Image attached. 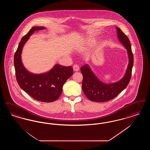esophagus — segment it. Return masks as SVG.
Segmentation results:
<instances>
[{"mask_svg":"<svg viewBox=\"0 0 150 150\" xmlns=\"http://www.w3.org/2000/svg\"><path fill=\"white\" fill-rule=\"evenodd\" d=\"M73 69L75 71H78L79 70V66L78 64H74L73 66Z\"/></svg>","mask_w":150,"mask_h":150,"instance_id":"1","label":"esophagus"}]
</instances>
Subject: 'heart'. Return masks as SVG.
Wrapping results in <instances>:
<instances>
[{
  "mask_svg": "<svg viewBox=\"0 0 150 150\" xmlns=\"http://www.w3.org/2000/svg\"><path fill=\"white\" fill-rule=\"evenodd\" d=\"M87 43L90 44V43H91V41L89 40H87Z\"/></svg>",
  "mask_w": 150,
  "mask_h": 150,
  "instance_id": "obj_1",
  "label": "heart"
}]
</instances>
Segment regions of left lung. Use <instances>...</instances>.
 Returning <instances> with one entry per match:
<instances>
[{
    "label": "left lung",
    "instance_id": "obj_1",
    "mask_svg": "<svg viewBox=\"0 0 150 150\" xmlns=\"http://www.w3.org/2000/svg\"><path fill=\"white\" fill-rule=\"evenodd\" d=\"M118 39L127 50L129 64L124 77L117 82L106 84L99 80L88 64L83 66L80 70L83 76L82 89L89 100L97 102H106L114 98L128 85L133 66V54L128 38L116 27Z\"/></svg>",
    "mask_w": 150,
    "mask_h": 150
}]
</instances>
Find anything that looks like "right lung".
I'll use <instances>...</instances> for the list:
<instances>
[{
    "label": "right lung",
    "instance_id": "right-lung-1",
    "mask_svg": "<svg viewBox=\"0 0 150 150\" xmlns=\"http://www.w3.org/2000/svg\"><path fill=\"white\" fill-rule=\"evenodd\" d=\"M45 29L33 27L22 37L14 54V66L17 81L22 90L37 100L52 102L60 97L64 84L73 74L72 67L56 64L49 71L35 74L27 70L21 61L22 48L30 36L35 31Z\"/></svg>",
    "mask_w": 150,
    "mask_h": 150
}]
</instances>
